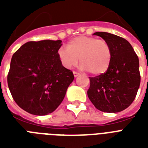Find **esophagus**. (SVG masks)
Wrapping results in <instances>:
<instances>
[{
	"mask_svg": "<svg viewBox=\"0 0 148 148\" xmlns=\"http://www.w3.org/2000/svg\"><path fill=\"white\" fill-rule=\"evenodd\" d=\"M73 74H74V76L75 77H78L79 75H80V74H79L78 72H76V71L73 72Z\"/></svg>",
	"mask_w": 148,
	"mask_h": 148,
	"instance_id": "1",
	"label": "esophagus"
}]
</instances>
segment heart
I'll return each instance as SVG.
<instances>
[{"label": "heart", "instance_id": "b5f03b06", "mask_svg": "<svg viewBox=\"0 0 148 148\" xmlns=\"http://www.w3.org/2000/svg\"><path fill=\"white\" fill-rule=\"evenodd\" d=\"M58 57L64 67L71 68L77 64L78 58L83 70L94 75L105 73L112 58L110 45L106 40L95 37L79 36L70 40L67 48L60 47Z\"/></svg>", "mask_w": 148, "mask_h": 148}]
</instances>
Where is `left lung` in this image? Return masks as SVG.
Instances as JSON below:
<instances>
[{
  "label": "left lung",
  "instance_id": "1",
  "mask_svg": "<svg viewBox=\"0 0 148 148\" xmlns=\"http://www.w3.org/2000/svg\"><path fill=\"white\" fill-rule=\"evenodd\" d=\"M94 35L109 44L112 58L105 73L90 77L88 96L99 110L120 112L132 103L140 87L139 59L124 38L107 32H96Z\"/></svg>",
  "mask_w": 148,
  "mask_h": 148
}]
</instances>
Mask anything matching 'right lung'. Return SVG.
I'll use <instances>...</instances> for the list:
<instances>
[{
	"label": "right lung",
	"mask_w": 148,
	"mask_h": 148,
	"mask_svg": "<svg viewBox=\"0 0 148 148\" xmlns=\"http://www.w3.org/2000/svg\"><path fill=\"white\" fill-rule=\"evenodd\" d=\"M61 40L29 41L12 56L8 88L20 108L34 115H46L58 108L74 81L73 72L58 57Z\"/></svg>",
	"instance_id": "right-lung-1"
}]
</instances>
